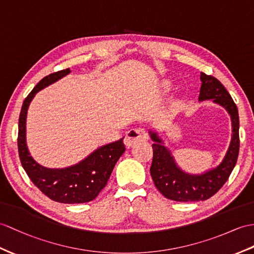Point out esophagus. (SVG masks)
Wrapping results in <instances>:
<instances>
[{
    "instance_id": "obj_1",
    "label": "esophagus",
    "mask_w": 254,
    "mask_h": 254,
    "mask_svg": "<svg viewBox=\"0 0 254 254\" xmlns=\"http://www.w3.org/2000/svg\"><path fill=\"white\" fill-rule=\"evenodd\" d=\"M148 139V134L144 130L143 128H137V129H130L126 134L125 140V144L127 146H132L135 143L141 141H146Z\"/></svg>"
}]
</instances>
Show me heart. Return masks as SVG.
I'll return each instance as SVG.
<instances>
[{
	"mask_svg": "<svg viewBox=\"0 0 254 254\" xmlns=\"http://www.w3.org/2000/svg\"><path fill=\"white\" fill-rule=\"evenodd\" d=\"M165 86H166V87H169V84H168V83H166V84H165Z\"/></svg>",
	"mask_w": 254,
	"mask_h": 254,
	"instance_id": "heart-1",
	"label": "heart"
}]
</instances>
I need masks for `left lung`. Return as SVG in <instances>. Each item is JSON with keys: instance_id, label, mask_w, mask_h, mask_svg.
<instances>
[{"instance_id": "8db88e82", "label": "left lung", "mask_w": 254, "mask_h": 254, "mask_svg": "<svg viewBox=\"0 0 254 254\" xmlns=\"http://www.w3.org/2000/svg\"><path fill=\"white\" fill-rule=\"evenodd\" d=\"M201 87L199 100H210L224 107L230 113L233 126V137L226 155L216 168L200 176H191L183 172L172 158L170 152L162 144L155 132L151 133L154 141L153 160L150 168L156 189L166 198L176 201H199L213 196L230 178L236 165L239 153V116L238 109L231 95L219 79L212 75L200 74Z\"/></svg>"}]
</instances>
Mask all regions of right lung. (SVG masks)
Wrapping results in <instances>:
<instances>
[{
    "label": "right lung",
    "instance_id": "right-lung-1",
    "mask_svg": "<svg viewBox=\"0 0 254 254\" xmlns=\"http://www.w3.org/2000/svg\"><path fill=\"white\" fill-rule=\"evenodd\" d=\"M70 73V69L49 74L42 78L24 99L18 125V152L24 171L43 194L54 201L63 203L88 202L106 188L117 160L125 152L124 138L99 147L79 164L64 169H47L30 156L26 143L27 111L39 90Z\"/></svg>",
    "mask_w": 254,
    "mask_h": 254
}]
</instances>
